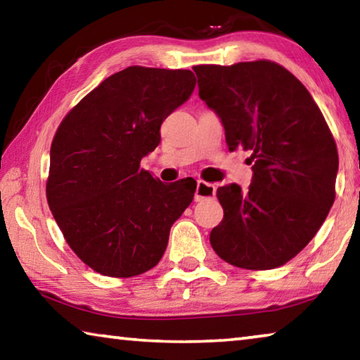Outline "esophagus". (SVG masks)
Returning <instances> with one entry per match:
<instances>
[{
	"label": "esophagus",
	"instance_id": "obj_1",
	"mask_svg": "<svg viewBox=\"0 0 360 360\" xmlns=\"http://www.w3.org/2000/svg\"><path fill=\"white\" fill-rule=\"evenodd\" d=\"M214 197H216L214 184H210V182H205V181L197 182V188H195V200H197V202H202V200H206V198H214Z\"/></svg>",
	"mask_w": 360,
	"mask_h": 360
}]
</instances>
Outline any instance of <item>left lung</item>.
I'll use <instances>...</instances> for the list:
<instances>
[{
    "label": "left lung",
    "mask_w": 360,
    "mask_h": 360,
    "mask_svg": "<svg viewBox=\"0 0 360 360\" xmlns=\"http://www.w3.org/2000/svg\"><path fill=\"white\" fill-rule=\"evenodd\" d=\"M193 71L229 149L249 150L252 163L248 191L217 188L224 219L211 246L246 270L281 266L313 240L335 200L338 152L324 115L294 75L268 60Z\"/></svg>",
    "instance_id": "left-lung-1"
}]
</instances>
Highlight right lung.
<instances>
[{"mask_svg": "<svg viewBox=\"0 0 360 360\" xmlns=\"http://www.w3.org/2000/svg\"><path fill=\"white\" fill-rule=\"evenodd\" d=\"M195 84L188 70L129 66L84 96L53 136L49 208L77 257L101 275L130 278L155 266L192 203L193 179L165 184L139 162Z\"/></svg>", "mask_w": 360, "mask_h": 360, "instance_id": "add662e5", "label": "right lung"}]
</instances>
